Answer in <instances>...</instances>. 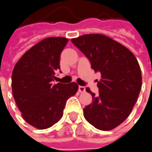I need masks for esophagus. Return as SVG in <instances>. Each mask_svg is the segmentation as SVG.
I'll list each match as a JSON object with an SVG mask.
<instances>
[{
	"label": "esophagus",
	"instance_id": "obj_1",
	"mask_svg": "<svg viewBox=\"0 0 152 152\" xmlns=\"http://www.w3.org/2000/svg\"><path fill=\"white\" fill-rule=\"evenodd\" d=\"M78 91H79L80 93H83V92L86 91V87H85V86H78Z\"/></svg>",
	"mask_w": 152,
	"mask_h": 152
}]
</instances>
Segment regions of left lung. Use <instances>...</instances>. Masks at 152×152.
Segmentation results:
<instances>
[{
	"label": "left lung",
	"instance_id": "1",
	"mask_svg": "<svg viewBox=\"0 0 152 152\" xmlns=\"http://www.w3.org/2000/svg\"><path fill=\"white\" fill-rule=\"evenodd\" d=\"M72 43L88 58L94 72L101 73L99 94L84 108L86 121L96 129L109 131L131 113L142 88V72L133 54L124 46L101 34L72 39Z\"/></svg>",
	"mask_w": 152,
	"mask_h": 152
}]
</instances>
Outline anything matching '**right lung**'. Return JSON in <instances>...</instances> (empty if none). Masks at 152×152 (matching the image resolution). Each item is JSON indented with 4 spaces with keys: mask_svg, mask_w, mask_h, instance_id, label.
<instances>
[{
    "mask_svg": "<svg viewBox=\"0 0 152 152\" xmlns=\"http://www.w3.org/2000/svg\"><path fill=\"white\" fill-rule=\"evenodd\" d=\"M68 39L48 38L20 58L12 75L14 100L24 120L38 129H47L63 116L66 100L77 92L78 86L54 84L60 69V54Z\"/></svg>",
    "mask_w": 152,
    "mask_h": 152,
    "instance_id": "1",
    "label": "right lung"
}]
</instances>
